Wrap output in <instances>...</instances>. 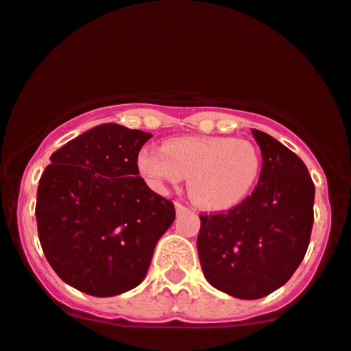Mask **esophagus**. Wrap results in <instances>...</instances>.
<instances>
[{"label": "esophagus", "mask_w": 351, "mask_h": 351, "mask_svg": "<svg viewBox=\"0 0 351 351\" xmlns=\"http://www.w3.org/2000/svg\"><path fill=\"white\" fill-rule=\"evenodd\" d=\"M175 206H176V213H184V211L190 210V208L184 206V205H182V203H176Z\"/></svg>", "instance_id": "1"}]
</instances>
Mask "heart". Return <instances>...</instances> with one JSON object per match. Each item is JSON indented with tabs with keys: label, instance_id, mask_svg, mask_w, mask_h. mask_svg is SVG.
Returning a JSON list of instances; mask_svg holds the SVG:
<instances>
[{
	"label": "heart",
	"instance_id": "obj_1",
	"mask_svg": "<svg viewBox=\"0 0 351 351\" xmlns=\"http://www.w3.org/2000/svg\"><path fill=\"white\" fill-rule=\"evenodd\" d=\"M138 171L156 191L176 186L190 176V195L198 206L226 211L241 205L261 171L255 145L228 136L173 138L163 148L146 146L138 155Z\"/></svg>",
	"mask_w": 351,
	"mask_h": 351
}]
</instances>
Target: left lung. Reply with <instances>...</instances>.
<instances>
[{"mask_svg":"<svg viewBox=\"0 0 351 351\" xmlns=\"http://www.w3.org/2000/svg\"><path fill=\"white\" fill-rule=\"evenodd\" d=\"M263 167L252 195L221 213L199 215L196 248L211 287L243 300L263 298L300 267L313 226L315 184L302 160L252 130Z\"/></svg>","mask_w":351,"mask_h":351,"instance_id":"8db88e82","label":"left lung"}]
</instances>
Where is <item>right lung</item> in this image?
<instances>
[{
	"label": "right lung",
	"mask_w": 351,
	"mask_h": 351,
	"mask_svg": "<svg viewBox=\"0 0 351 351\" xmlns=\"http://www.w3.org/2000/svg\"><path fill=\"white\" fill-rule=\"evenodd\" d=\"M153 134L117 123L91 128L53 153L38 184L41 248L64 283L114 296L143 282L175 205L149 190L138 153Z\"/></svg>",
	"instance_id": "right-lung-1"
}]
</instances>
